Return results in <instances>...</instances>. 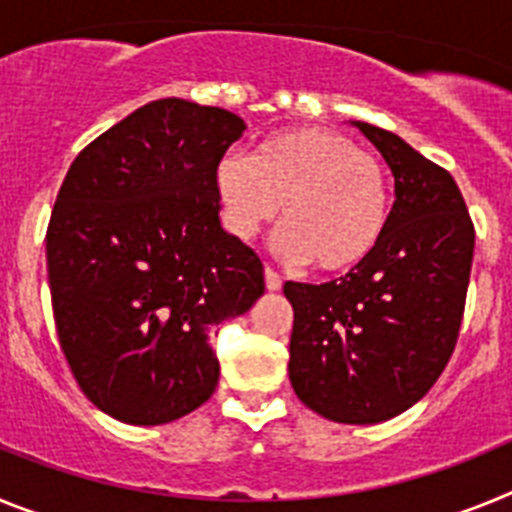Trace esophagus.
<instances>
[{
    "label": "esophagus",
    "mask_w": 512,
    "mask_h": 512,
    "mask_svg": "<svg viewBox=\"0 0 512 512\" xmlns=\"http://www.w3.org/2000/svg\"><path fill=\"white\" fill-rule=\"evenodd\" d=\"M264 279H266V289H269V292H279V289H282V277H279L274 269H269V266H266V271H264Z\"/></svg>",
    "instance_id": "34e87169"
}]
</instances>
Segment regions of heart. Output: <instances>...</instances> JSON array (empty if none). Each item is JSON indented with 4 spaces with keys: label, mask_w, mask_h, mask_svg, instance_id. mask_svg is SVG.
I'll return each mask as SVG.
<instances>
[{
    "label": "heart",
    "mask_w": 512,
    "mask_h": 512,
    "mask_svg": "<svg viewBox=\"0 0 512 512\" xmlns=\"http://www.w3.org/2000/svg\"><path fill=\"white\" fill-rule=\"evenodd\" d=\"M215 192L225 228L241 241L282 210V253L323 274L364 264L392 210L382 161L325 128L271 133L253 156L225 153L215 166Z\"/></svg>",
    "instance_id": "heart-1"
}]
</instances>
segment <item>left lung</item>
Listing matches in <instances>:
<instances>
[{"instance_id":"8db88e82","label":"left lung","mask_w":512,"mask_h":512,"mask_svg":"<svg viewBox=\"0 0 512 512\" xmlns=\"http://www.w3.org/2000/svg\"><path fill=\"white\" fill-rule=\"evenodd\" d=\"M395 176L377 251L341 279L284 284L295 310L289 382L336 423L374 425L413 408L441 377L459 336L474 225L449 171L400 135L351 120Z\"/></svg>"}]
</instances>
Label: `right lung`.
<instances>
[{"instance_id":"obj_1","label":"right lung","mask_w":512,"mask_h":512,"mask_svg":"<svg viewBox=\"0 0 512 512\" xmlns=\"http://www.w3.org/2000/svg\"><path fill=\"white\" fill-rule=\"evenodd\" d=\"M246 130L220 107L166 97L92 140L45 235L58 341L110 418L164 425L212 397L215 325L264 295V264L220 225L215 166Z\"/></svg>"}]
</instances>
